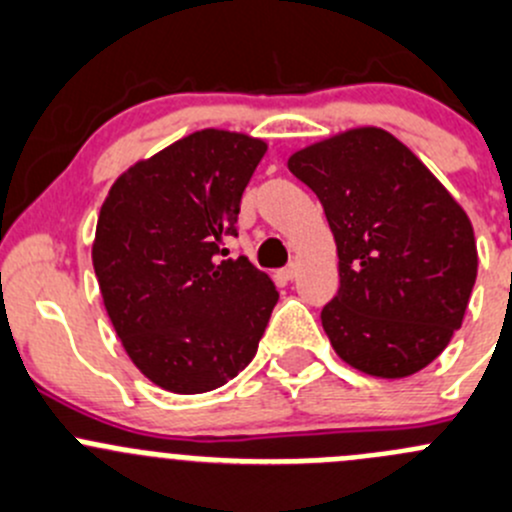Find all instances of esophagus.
<instances>
[{"label": "esophagus", "instance_id": "1", "mask_svg": "<svg viewBox=\"0 0 512 512\" xmlns=\"http://www.w3.org/2000/svg\"><path fill=\"white\" fill-rule=\"evenodd\" d=\"M296 273H298L296 263H288L286 268H281V276L286 278V281H293V278H296Z\"/></svg>", "mask_w": 512, "mask_h": 512}]
</instances>
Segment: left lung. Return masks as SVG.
<instances>
[{
	"label": "left lung",
	"instance_id": "8db88e82",
	"mask_svg": "<svg viewBox=\"0 0 512 512\" xmlns=\"http://www.w3.org/2000/svg\"><path fill=\"white\" fill-rule=\"evenodd\" d=\"M288 169L318 196L336 236L341 288L321 311L331 346L368 376L426 368L463 323L478 276L465 211L383 129L296 151Z\"/></svg>",
	"mask_w": 512,
	"mask_h": 512
}]
</instances>
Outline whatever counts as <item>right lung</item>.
I'll list each match as a JSON object with an SVG mask.
<instances>
[{
  "label": "right lung",
  "instance_id": "add662e5",
  "mask_svg": "<svg viewBox=\"0 0 512 512\" xmlns=\"http://www.w3.org/2000/svg\"><path fill=\"white\" fill-rule=\"evenodd\" d=\"M263 154L251 136L196 131L131 166L101 206L91 258L106 313L166 391H214L256 356L278 293L226 239Z\"/></svg>",
  "mask_w": 512,
  "mask_h": 512
}]
</instances>
